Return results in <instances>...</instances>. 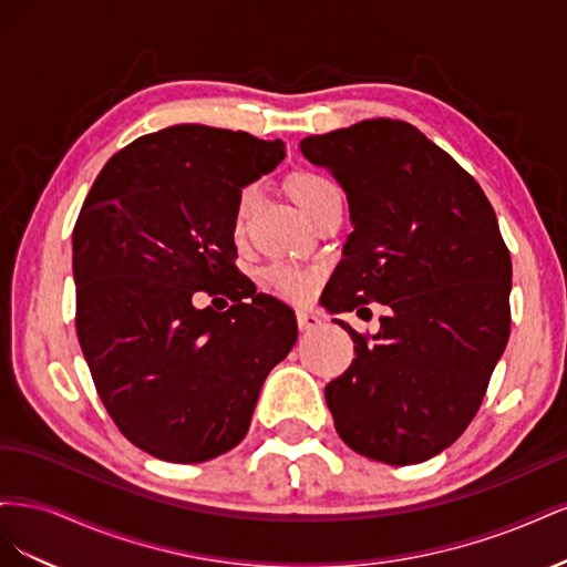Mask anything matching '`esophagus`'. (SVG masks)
<instances>
[{"label": "esophagus", "mask_w": 567, "mask_h": 567, "mask_svg": "<svg viewBox=\"0 0 567 567\" xmlns=\"http://www.w3.org/2000/svg\"><path fill=\"white\" fill-rule=\"evenodd\" d=\"M319 323H321L319 315L307 312V310H298V329L300 331H312V329H317Z\"/></svg>", "instance_id": "esophagus-1"}]
</instances>
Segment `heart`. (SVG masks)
<instances>
[{
    "label": "heart",
    "mask_w": 567,
    "mask_h": 567,
    "mask_svg": "<svg viewBox=\"0 0 567 567\" xmlns=\"http://www.w3.org/2000/svg\"><path fill=\"white\" fill-rule=\"evenodd\" d=\"M290 194H293L300 208L310 215L319 203L340 192L329 177H323L319 173H298L293 179H290ZM252 200H255V188L246 186L244 192L238 194V203H236L238 221L248 215ZM267 281L271 284V288H277L281 296L290 300H305L315 290L317 271L293 267V265H271L267 269Z\"/></svg>",
    "instance_id": "heart-1"
}]
</instances>
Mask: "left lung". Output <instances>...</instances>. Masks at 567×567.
I'll use <instances>...</instances> for the list:
<instances>
[{
    "mask_svg": "<svg viewBox=\"0 0 567 567\" xmlns=\"http://www.w3.org/2000/svg\"><path fill=\"white\" fill-rule=\"evenodd\" d=\"M348 194L354 231L321 302L362 315L350 369L326 385L336 431L357 454L421 463L466 431L511 333V255L480 184L402 120L375 117L300 142Z\"/></svg>",
    "mask_w": 567,
    "mask_h": 567,
    "instance_id": "8db88e82",
    "label": "left lung"
}]
</instances>
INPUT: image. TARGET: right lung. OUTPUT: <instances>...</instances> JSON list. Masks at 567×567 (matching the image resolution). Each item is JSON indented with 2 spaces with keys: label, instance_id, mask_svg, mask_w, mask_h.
I'll use <instances>...</instances> for the list:
<instances>
[{
  "label": "right lung",
  "instance_id": "add662e5",
  "mask_svg": "<svg viewBox=\"0 0 567 567\" xmlns=\"http://www.w3.org/2000/svg\"><path fill=\"white\" fill-rule=\"evenodd\" d=\"M284 148L173 125L117 151L84 198L73 229L78 340L120 433L151 456L200 463L234 450L269 371L296 346L293 310L248 290L231 262L238 194ZM196 289L237 305L196 311Z\"/></svg>",
  "mask_w": 567,
  "mask_h": 567
}]
</instances>
